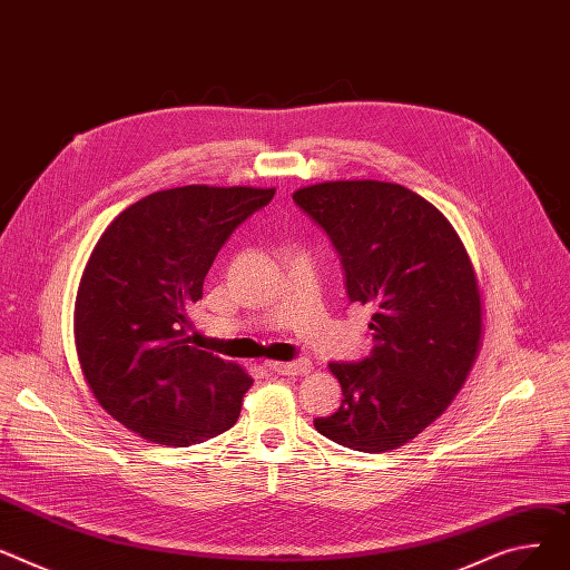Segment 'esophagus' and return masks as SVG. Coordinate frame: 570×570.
<instances>
[{"mask_svg":"<svg viewBox=\"0 0 570 570\" xmlns=\"http://www.w3.org/2000/svg\"><path fill=\"white\" fill-rule=\"evenodd\" d=\"M269 371L278 373V375H306L311 371V361H287V363H278V361H269L266 363Z\"/></svg>","mask_w":570,"mask_h":570,"instance_id":"obj_1","label":"esophagus"}]
</instances>
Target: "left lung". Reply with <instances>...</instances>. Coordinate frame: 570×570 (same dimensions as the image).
Wrapping results in <instances>:
<instances>
[{"label":"left lung","instance_id":"8db88e82","mask_svg":"<svg viewBox=\"0 0 570 570\" xmlns=\"http://www.w3.org/2000/svg\"><path fill=\"white\" fill-rule=\"evenodd\" d=\"M292 197L338 250L350 301L373 308L375 347L328 363L343 403L315 428L354 451H393L446 412L479 356L474 264L446 216L400 184L324 181Z\"/></svg>","mask_w":570,"mask_h":570}]
</instances>
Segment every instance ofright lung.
Returning a JSON list of instances; mask_svg holds the SVG:
<instances>
[{"label": "right lung", "mask_w": 570, "mask_h": 570, "mask_svg": "<svg viewBox=\"0 0 570 570\" xmlns=\"http://www.w3.org/2000/svg\"><path fill=\"white\" fill-rule=\"evenodd\" d=\"M274 193L167 188L100 234L76 296V350L98 405L140 438L190 446L237 423L253 380L239 363L193 345L188 313L229 234Z\"/></svg>", "instance_id": "1"}]
</instances>
